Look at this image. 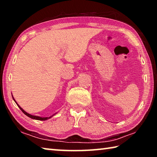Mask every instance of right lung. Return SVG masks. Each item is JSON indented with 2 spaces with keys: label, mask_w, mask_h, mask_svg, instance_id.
<instances>
[{
  "label": "right lung",
  "mask_w": 157,
  "mask_h": 157,
  "mask_svg": "<svg viewBox=\"0 0 157 157\" xmlns=\"http://www.w3.org/2000/svg\"><path fill=\"white\" fill-rule=\"evenodd\" d=\"M12 98H13V96H12ZM13 99H14V98H13ZM15 101V100H14ZM16 102V101H15ZM17 103V102H16ZM17 105H18V107L20 108V109L23 111V113H24V114H25L26 116H28V117H30V118H33V119H35V120H39V121H46V120H48V118H51L52 116H53L55 115H52V116H50V117H46V118H42V117H39V116H33V115H31V114H29V113H28L27 112H25V111L22 108H21L19 105H18V104H17Z\"/></svg>",
  "instance_id": "add662e5"
}]
</instances>
